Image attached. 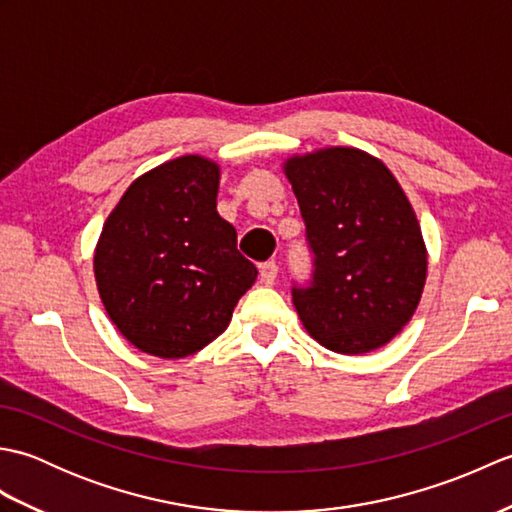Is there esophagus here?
<instances>
[{"label": "esophagus", "instance_id": "esophagus-1", "mask_svg": "<svg viewBox=\"0 0 512 512\" xmlns=\"http://www.w3.org/2000/svg\"><path fill=\"white\" fill-rule=\"evenodd\" d=\"M277 275H279V266L275 262H266L259 266V279H262V284L273 286L277 281Z\"/></svg>", "mask_w": 512, "mask_h": 512}]
</instances>
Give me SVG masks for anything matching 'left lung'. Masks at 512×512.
<instances>
[{"label": "left lung", "mask_w": 512, "mask_h": 512, "mask_svg": "<svg viewBox=\"0 0 512 512\" xmlns=\"http://www.w3.org/2000/svg\"><path fill=\"white\" fill-rule=\"evenodd\" d=\"M314 253L308 288H292L303 328L339 354L387 345L416 312L427 246L405 191L383 160L323 147L284 160Z\"/></svg>", "instance_id": "8db88e82"}]
</instances>
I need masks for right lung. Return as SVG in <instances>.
<instances>
[{
  "mask_svg": "<svg viewBox=\"0 0 512 512\" xmlns=\"http://www.w3.org/2000/svg\"><path fill=\"white\" fill-rule=\"evenodd\" d=\"M220 165L189 154L129 184L94 248L107 317L136 350L184 358L231 323L257 268L217 213Z\"/></svg>",
  "mask_w": 512,
  "mask_h": 512,
  "instance_id": "add662e5",
  "label": "right lung"
}]
</instances>
